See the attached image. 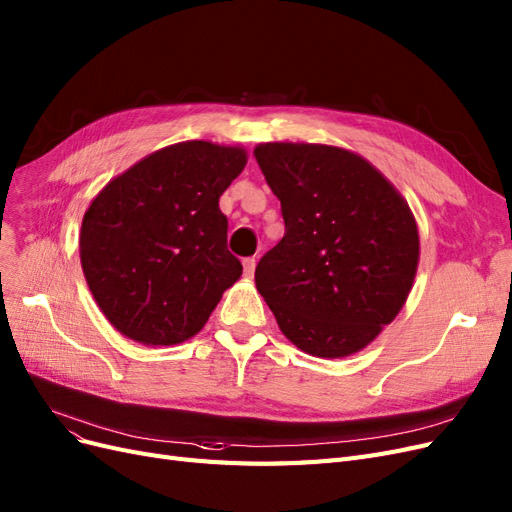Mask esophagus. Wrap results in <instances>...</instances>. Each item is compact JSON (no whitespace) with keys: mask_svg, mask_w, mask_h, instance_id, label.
Masks as SVG:
<instances>
[{"mask_svg":"<svg viewBox=\"0 0 512 512\" xmlns=\"http://www.w3.org/2000/svg\"><path fill=\"white\" fill-rule=\"evenodd\" d=\"M254 269H256V260L254 258H245L243 260V273H245V277H252Z\"/></svg>","mask_w":512,"mask_h":512,"instance_id":"1","label":"esophagus"}]
</instances>
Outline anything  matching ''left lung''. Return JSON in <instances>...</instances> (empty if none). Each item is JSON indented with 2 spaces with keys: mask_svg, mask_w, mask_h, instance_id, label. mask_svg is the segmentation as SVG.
I'll use <instances>...</instances> for the list:
<instances>
[{
  "mask_svg": "<svg viewBox=\"0 0 512 512\" xmlns=\"http://www.w3.org/2000/svg\"><path fill=\"white\" fill-rule=\"evenodd\" d=\"M254 156L286 222L258 262V292L305 354H356L394 322L413 288L419 231L407 199L339 146L269 142Z\"/></svg>",
  "mask_w": 512,
  "mask_h": 512,
  "instance_id": "8db88e82",
  "label": "left lung"
}]
</instances>
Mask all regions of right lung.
<instances>
[{
	"mask_svg": "<svg viewBox=\"0 0 512 512\" xmlns=\"http://www.w3.org/2000/svg\"><path fill=\"white\" fill-rule=\"evenodd\" d=\"M245 163L241 146L180 142L116 175L88 205L82 271L120 334L150 347L195 337L241 277L220 197Z\"/></svg>",
	"mask_w": 512,
	"mask_h": 512,
	"instance_id": "right-lung-1",
	"label": "right lung"
}]
</instances>
